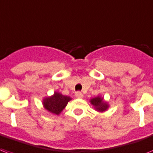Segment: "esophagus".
<instances>
[{"instance_id": "34e87169", "label": "esophagus", "mask_w": 153, "mask_h": 153, "mask_svg": "<svg viewBox=\"0 0 153 153\" xmlns=\"http://www.w3.org/2000/svg\"><path fill=\"white\" fill-rule=\"evenodd\" d=\"M75 97L77 98H82L83 97V94L81 93V92H76L75 93Z\"/></svg>"}]
</instances>
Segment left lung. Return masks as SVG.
<instances>
[{"instance_id": "left-lung-1", "label": "left lung", "mask_w": 153, "mask_h": 153, "mask_svg": "<svg viewBox=\"0 0 153 153\" xmlns=\"http://www.w3.org/2000/svg\"><path fill=\"white\" fill-rule=\"evenodd\" d=\"M90 103H91V105H94V108L96 109L97 111H100V112L105 111L109 107L108 104L104 100V98L100 96L92 98L90 100Z\"/></svg>"}]
</instances>
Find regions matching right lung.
<instances>
[{
	"mask_svg": "<svg viewBox=\"0 0 153 153\" xmlns=\"http://www.w3.org/2000/svg\"><path fill=\"white\" fill-rule=\"evenodd\" d=\"M71 100V98L70 97L64 96L63 94L55 92L53 96L45 97L42 104L48 111L55 115H59L65 108Z\"/></svg>",
	"mask_w": 153,
	"mask_h": 153,
	"instance_id": "1",
	"label": "right lung"
}]
</instances>
